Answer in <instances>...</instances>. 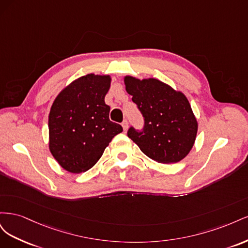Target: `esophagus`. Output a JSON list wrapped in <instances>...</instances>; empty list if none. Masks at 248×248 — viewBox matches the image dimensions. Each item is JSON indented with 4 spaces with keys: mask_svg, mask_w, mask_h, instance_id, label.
<instances>
[{
    "mask_svg": "<svg viewBox=\"0 0 248 248\" xmlns=\"http://www.w3.org/2000/svg\"><path fill=\"white\" fill-rule=\"evenodd\" d=\"M122 127L124 131H126L127 129H128V122H127V120H124V121L122 122Z\"/></svg>",
    "mask_w": 248,
    "mask_h": 248,
    "instance_id": "esophagus-1",
    "label": "esophagus"
}]
</instances>
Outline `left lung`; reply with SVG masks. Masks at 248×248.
<instances>
[{
	"label": "left lung",
	"instance_id": "left-lung-1",
	"mask_svg": "<svg viewBox=\"0 0 248 248\" xmlns=\"http://www.w3.org/2000/svg\"><path fill=\"white\" fill-rule=\"evenodd\" d=\"M126 91L132 96L144 127H130L127 136L150 158L175 163L189 153L198 132V122L185 95L164 82L125 77Z\"/></svg>",
	"mask_w": 248,
	"mask_h": 248
}]
</instances>
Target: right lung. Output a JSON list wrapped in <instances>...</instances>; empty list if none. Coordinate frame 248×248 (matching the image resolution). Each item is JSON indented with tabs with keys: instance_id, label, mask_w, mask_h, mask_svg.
I'll use <instances>...</instances> for the list:
<instances>
[{
	"instance_id": "1",
	"label": "right lung",
	"mask_w": 248,
	"mask_h": 248,
	"mask_svg": "<svg viewBox=\"0 0 248 248\" xmlns=\"http://www.w3.org/2000/svg\"><path fill=\"white\" fill-rule=\"evenodd\" d=\"M108 76L87 74L66 87L52 103L48 116L49 150L64 170L79 174L100 159L123 128L111 122L104 102Z\"/></svg>"
}]
</instances>
